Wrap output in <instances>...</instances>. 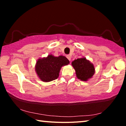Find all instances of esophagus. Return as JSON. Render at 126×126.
I'll return each instance as SVG.
<instances>
[{"instance_id":"1","label":"esophagus","mask_w":126,"mask_h":126,"mask_svg":"<svg viewBox=\"0 0 126 126\" xmlns=\"http://www.w3.org/2000/svg\"><path fill=\"white\" fill-rule=\"evenodd\" d=\"M67 59H68V60H69V61H71V55H67Z\"/></svg>"}]
</instances>
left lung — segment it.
I'll return each mask as SVG.
<instances>
[{
    "label": "left lung",
    "mask_w": 126,
    "mask_h": 126,
    "mask_svg": "<svg viewBox=\"0 0 126 126\" xmlns=\"http://www.w3.org/2000/svg\"><path fill=\"white\" fill-rule=\"evenodd\" d=\"M72 65L75 70L76 77L80 80L86 82L92 78L95 73L93 64L84 57L73 61Z\"/></svg>",
    "instance_id": "1"
}]
</instances>
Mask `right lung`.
Returning <instances> with one entry per match:
<instances>
[{
	"mask_svg": "<svg viewBox=\"0 0 126 126\" xmlns=\"http://www.w3.org/2000/svg\"><path fill=\"white\" fill-rule=\"evenodd\" d=\"M69 64V60L63 55L55 57L49 54L47 57L38 59L35 71L39 79L49 82L58 78L61 68Z\"/></svg>",
	"mask_w": 126,
	"mask_h": 126,
	"instance_id": "right-lung-1",
	"label": "right lung"
}]
</instances>
